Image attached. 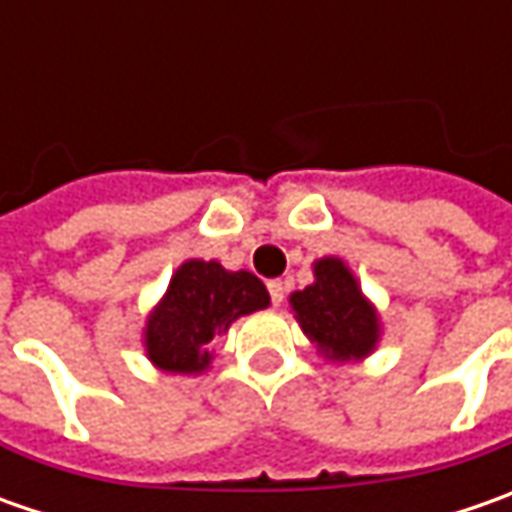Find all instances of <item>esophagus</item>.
Segmentation results:
<instances>
[{"label": "esophagus", "mask_w": 512, "mask_h": 512, "mask_svg": "<svg viewBox=\"0 0 512 512\" xmlns=\"http://www.w3.org/2000/svg\"><path fill=\"white\" fill-rule=\"evenodd\" d=\"M267 290H270V299H273V305L279 307L282 302H285V285H282V282H270V285H267Z\"/></svg>", "instance_id": "1"}]
</instances>
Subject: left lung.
Returning a JSON list of instances; mask_svg holds the SVG:
<instances>
[{"instance_id":"8db88e82","label":"left lung","mask_w":512,"mask_h":512,"mask_svg":"<svg viewBox=\"0 0 512 512\" xmlns=\"http://www.w3.org/2000/svg\"><path fill=\"white\" fill-rule=\"evenodd\" d=\"M290 310L325 362H364L382 342V316L339 256L313 262V282L290 293Z\"/></svg>"}]
</instances>
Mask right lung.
Segmentation results:
<instances>
[{"mask_svg": "<svg viewBox=\"0 0 512 512\" xmlns=\"http://www.w3.org/2000/svg\"><path fill=\"white\" fill-rule=\"evenodd\" d=\"M267 305L270 293L250 270H225L213 259H187L150 310L142 330L145 356L162 373L199 376L213 362L216 336H225L239 316Z\"/></svg>", "mask_w": 512, "mask_h": 512, "instance_id": "right-lung-1", "label": "right lung"}]
</instances>
